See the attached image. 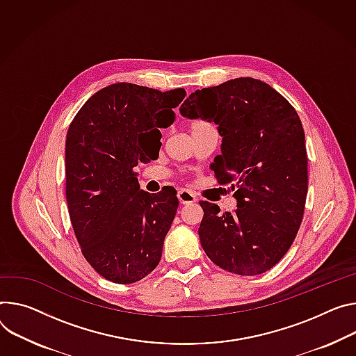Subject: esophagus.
I'll return each instance as SVG.
<instances>
[{
  "label": "esophagus",
  "instance_id": "1",
  "mask_svg": "<svg viewBox=\"0 0 356 356\" xmlns=\"http://www.w3.org/2000/svg\"><path fill=\"white\" fill-rule=\"evenodd\" d=\"M177 197H179L180 204H190V203H195L196 202V196L193 195V193H190L188 190H184V188H181L177 193Z\"/></svg>",
  "mask_w": 356,
  "mask_h": 356
}]
</instances>
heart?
Here are the masks:
<instances>
[{
	"label": "heart",
	"mask_w": 356,
	"mask_h": 356,
	"mask_svg": "<svg viewBox=\"0 0 356 356\" xmlns=\"http://www.w3.org/2000/svg\"><path fill=\"white\" fill-rule=\"evenodd\" d=\"M209 126H213V124H211V123H209V122H206V120L199 119V120H196V122H193V123H191V132H193V131H196V129H203V127H209Z\"/></svg>",
	"instance_id": "obj_1"
}]
</instances>
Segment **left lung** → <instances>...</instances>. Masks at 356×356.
Returning <instances> with one entry per match:
<instances>
[{
	"label": "left lung",
	"mask_w": 356,
	"mask_h": 356,
	"mask_svg": "<svg viewBox=\"0 0 356 356\" xmlns=\"http://www.w3.org/2000/svg\"><path fill=\"white\" fill-rule=\"evenodd\" d=\"M188 119L218 124L221 154L211 169L232 183L237 209L220 213L200 202V243L220 268L257 275L273 268L296 240L308 190L305 135L281 93L254 78L193 92L180 108Z\"/></svg>",
	"instance_id": "8db88e82"
}]
</instances>
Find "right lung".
<instances>
[{"mask_svg":"<svg viewBox=\"0 0 356 356\" xmlns=\"http://www.w3.org/2000/svg\"><path fill=\"white\" fill-rule=\"evenodd\" d=\"M183 88L160 92L119 82L96 92L70 124L65 143L67 202L81 251L93 270L132 284L159 264L179 200L172 190H140L143 136L175 122Z\"/></svg>","mask_w":356,"mask_h":356,"instance_id":"add662e5","label":"right lung"}]
</instances>
